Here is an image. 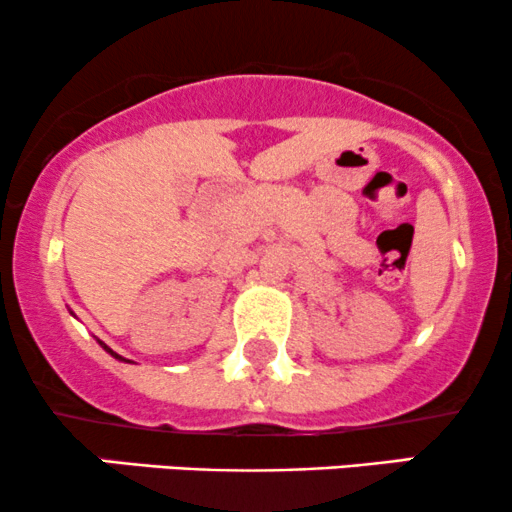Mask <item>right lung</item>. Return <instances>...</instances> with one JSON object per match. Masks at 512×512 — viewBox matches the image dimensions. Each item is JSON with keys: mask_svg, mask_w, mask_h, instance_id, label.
Wrapping results in <instances>:
<instances>
[{"mask_svg": "<svg viewBox=\"0 0 512 512\" xmlns=\"http://www.w3.org/2000/svg\"><path fill=\"white\" fill-rule=\"evenodd\" d=\"M98 344H101V346H103V349H105V351H108V354H110V356H113V358H117V361H127V358H122L120 354H115V351H113V349H110V346H105V344L101 342V339H98ZM127 363H129V361H127Z\"/></svg>", "mask_w": 512, "mask_h": 512, "instance_id": "obj_1", "label": "right lung"}]
</instances>
